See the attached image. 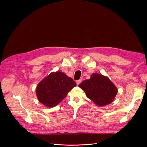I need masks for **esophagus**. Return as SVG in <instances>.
<instances>
[{
	"label": "esophagus",
	"instance_id": "34e87169",
	"mask_svg": "<svg viewBox=\"0 0 147 147\" xmlns=\"http://www.w3.org/2000/svg\"><path fill=\"white\" fill-rule=\"evenodd\" d=\"M81 82H82V80H81V79H80V80H77V81H76V83H77V85H79Z\"/></svg>",
	"mask_w": 147,
	"mask_h": 147
}]
</instances>
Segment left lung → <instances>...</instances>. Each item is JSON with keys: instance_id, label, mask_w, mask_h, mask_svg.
<instances>
[{"instance_id": "left-lung-1", "label": "left lung", "mask_w": 147, "mask_h": 147, "mask_svg": "<svg viewBox=\"0 0 147 147\" xmlns=\"http://www.w3.org/2000/svg\"><path fill=\"white\" fill-rule=\"evenodd\" d=\"M78 87L98 107L106 106L111 103L117 93V88L107 77L93 73L88 80L83 81Z\"/></svg>"}]
</instances>
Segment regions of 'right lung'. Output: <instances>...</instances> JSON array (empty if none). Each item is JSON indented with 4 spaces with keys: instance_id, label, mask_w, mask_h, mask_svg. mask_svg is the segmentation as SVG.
I'll return each mask as SVG.
<instances>
[{
    "instance_id": "add662e5",
    "label": "right lung",
    "mask_w": 147,
    "mask_h": 147,
    "mask_svg": "<svg viewBox=\"0 0 147 147\" xmlns=\"http://www.w3.org/2000/svg\"><path fill=\"white\" fill-rule=\"evenodd\" d=\"M76 86V82L65 73L58 71L52 72L38 83L36 94L41 103L52 108L57 106Z\"/></svg>"
}]
</instances>
